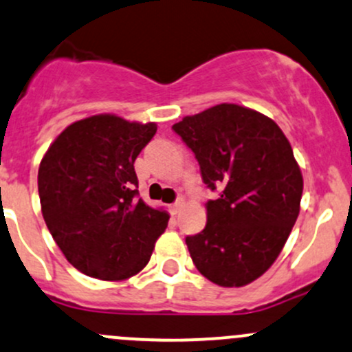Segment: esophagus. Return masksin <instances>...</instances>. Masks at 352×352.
Wrapping results in <instances>:
<instances>
[{
    "label": "esophagus",
    "mask_w": 352,
    "mask_h": 352,
    "mask_svg": "<svg viewBox=\"0 0 352 352\" xmlns=\"http://www.w3.org/2000/svg\"><path fill=\"white\" fill-rule=\"evenodd\" d=\"M182 207H184V200H177L175 204H172V206H170V214L177 215L180 210H182Z\"/></svg>",
    "instance_id": "obj_1"
}]
</instances>
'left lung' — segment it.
Returning <instances> with one entry per match:
<instances>
[{"label":"left lung","mask_w":352,"mask_h":352,"mask_svg":"<svg viewBox=\"0 0 352 352\" xmlns=\"http://www.w3.org/2000/svg\"><path fill=\"white\" fill-rule=\"evenodd\" d=\"M194 152L204 184L219 190L207 202L202 232L188 235L195 267L210 283L242 287L279 257L294 227L302 173L274 120L220 103L172 126Z\"/></svg>","instance_id":"1"}]
</instances>
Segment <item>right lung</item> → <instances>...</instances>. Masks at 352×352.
I'll return each mask as SVG.
<instances>
[{
    "label": "right lung",
    "mask_w": 352,
    "mask_h": 352,
    "mask_svg": "<svg viewBox=\"0 0 352 352\" xmlns=\"http://www.w3.org/2000/svg\"><path fill=\"white\" fill-rule=\"evenodd\" d=\"M157 132L103 113L67 126L38 170L41 212L50 234L80 272L123 280L148 264L168 214L138 197L133 164Z\"/></svg>",
    "instance_id": "obj_1"
}]
</instances>
